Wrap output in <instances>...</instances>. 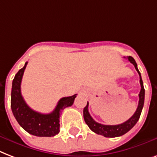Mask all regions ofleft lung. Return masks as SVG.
Returning a JSON list of instances; mask_svg holds the SVG:
<instances>
[{"label": "left lung", "instance_id": "obj_1", "mask_svg": "<svg viewBox=\"0 0 157 157\" xmlns=\"http://www.w3.org/2000/svg\"><path fill=\"white\" fill-rule=\"evenodd\" d=\"M127 59H128V61H130L134 65L136 70L138 71V75H139V78H140L141 91L139 92V95H138L139 96V101H138V108H137V110H136L135 113L133 115V116L129 118L127 121H125V122H124L123 124H120L105 125L96 122L95 120L92 119V116L90 115L89 112H88V102H87V105L83 109V118H84L85 122L87 124V126L89 127L90 129L93 131L97 134L102 135L105 137V138L120 137V136H122L126 133H128V131L130 130L131 128H133V126L137 124V122L139 120L141 113H142V110H143V105H144L145 89H144V87H143V80H142L140 72H139V70L138 69V65H137L135 59H133L132 56L127 57Z\"/></svg>", "mask_w": 157, "mask_h": 157}]
</instances>
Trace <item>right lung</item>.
I'll use <instances>...</instances> for the list:
<instances>
[{"label":"right lung","mask_w":157,"mask_h":157,"mask_svg":"<svg viewBox=\"0 0 157 157\" xmlns=\"http://www.w3.org/2000/svg\"><path fill=\"white\" fill-rule=\"evenodd\" d=\"M28 62L18 71L12 82L11 110L17 122L24 130L37 137H53L59 132V116L62 110L71 106L77 94L62 98L50 114H42L27 105L21 94V81Z\"/></svg>","instance_id":"1"}]
</instances>
